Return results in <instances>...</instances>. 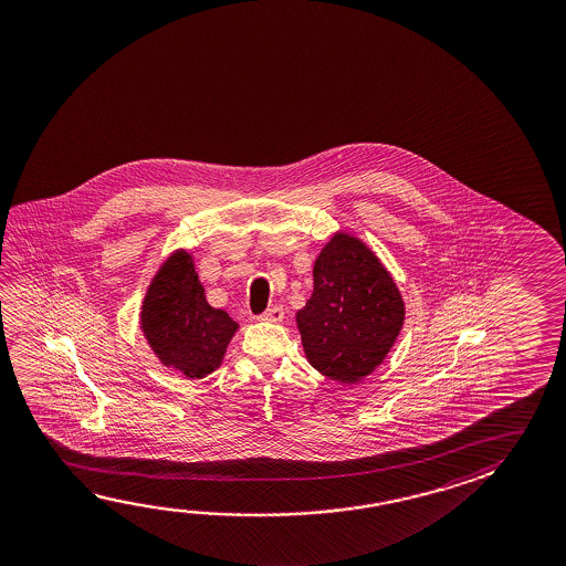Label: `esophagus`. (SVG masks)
<instances>
[{"label":"esophagus","instance_id":"34e87169","mask_svg":"<svg viewBox=\"0 0 566 566\" xmlns=\"http://www.w3.org/2000/svg\"><path fill=\"white\" fill-rule=\"evenodd\" d=\"M259 319L269 322V324H280L284 319V310L280 306L270 307L264 314L260 315Z\"/></svg>","mask_w":566,"mask_h":566}]
</instances>
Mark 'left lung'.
<instances>
[{
    "instance_id": "8db88e82",
    "label": "left lung",
    "mask_w": 566,
    "mask_h": 566,
    "mask_svg": "<svg viewBox=\"0 0 566 566\" xmlns=\"http://www.w3.org/2000/svg\"><path fill=\"white\" fill-rule=\"evenodd\" d=\"M405 300L379 256L349 232H335L314 262V292L296 312L310 365L355 385L371 375L405 324Z\"/></svg>"
}]
</instances>
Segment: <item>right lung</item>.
<instances>
[{
	"mask_svg": "<svg viewBox=\"0 0 566 566\" xmlns=\"http://www.w3.org/2000/svg\"><path fill=\"white\" fill-rule=\"evenodd\" d=\"M139 329L164 367L203 379L221 367L239 324L207 302L193 254L177 249L149 282Z\"/></svg>",
	"mask_w": 566,
	"mask_h": 566,
	"instance_id": "add662e5",
	"label": "right lung"
}]
</instances>
